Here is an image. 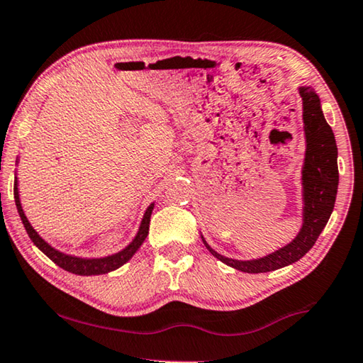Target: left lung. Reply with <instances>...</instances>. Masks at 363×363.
<instances>
[{
  "label": "left lung",
  "instance_id": "obj_1",
  "mask_svg": "<svg viewBox=\"0 0 363 363\" xmlns=\"http://www.w3.org/2000/svg\"><path fill=\"white\" fill-rule=\"evenodd\" d=\"M302 99L303 135H306V155L302 163V226L289 244L281 249L250 260H238L218 254L211 249L202 235L206 249L213 257L244 273H267L284 268L312 249L330 220L335 208L339 172L337 147L335 134L326 123L321 109L320 96L310 85L297 89Z\"/></svg>",
  "mask_w": 363,
  "mask_h": 363
}]
</instances>
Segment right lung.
I'll list each match as a JSON object with an SVG mask.
<instances>
[{
  "label": "right lung",
  "mask_w": 363,
  "mask_h": 363,
  "mask_svg": "<svg viewBox=\"0 0 363 363\" xmlns=\"http://www.w3.org/2000/svg\"><path fill=\"white\" fill-rule=\"evenodd\" d=\"M16 164H19V158L16 160ZM14 202H16V208L17 213H19L22 224H24L26 231L28 234V238L33 244L37 245V249H40L47 255L51 262H55L57 267H61L62 269H66L69 273L74 274H80V276H95V274H105L109 272H114L119 267H123L124 263H128L137 250L140 249V245L143 244V240L148 235V226H150V216L152 211L155 208V202L147 206L145 213H143L140 226L137 229V234L134 235V239L121 249L116 254L111 255H105V257H77V255H71L66 254V252H61L55 249L53 245L48 244L42 235H40L30 221L27 220L24 208H22L21 203V197H19V181H17V171H16V177H14Z\"/></svg>",
  "instance_id": "1"
}]
</instances>
